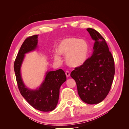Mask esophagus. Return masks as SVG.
I'll list each match as a JSON object with an SVG mask.
<instances>
[{"label":"esophagus","mask_w":129,"mask_h":129,"mask_svg":"<svg viewBox=\"0 0 129 129\" xmlns=\"http://www.w3.org/2000/svg\"><path fill=\"white\" fill-rule=\"evenodd\" d=\"M65 74H66V76H67V77H68L70 76V73H69L68 71H66V73H65Z\"/></svg>","instance_id":"esophagus-1"}]
</instances>
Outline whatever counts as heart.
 Segmentation results:
<instances>
[{
    "instance_id": "obj_1",
    "label": "heart",
    "mask_w": 129,
    "mask_h": 129,
    "mask_svg": "<svg viewBox=\"0 0 129 129\" xmlns=\"http://www.w3.org/2000/svg\"><path fill=\"white\" fill-rule=\"evenodd\" d=\"M58 52L66 55V61L71 67H77L83 64L87 60L89 54V45L86 41L71 37L62 40L57 47ZM59 54H54L55 60L60 62L61 57Z\"/></svg>"
}]
</instances>
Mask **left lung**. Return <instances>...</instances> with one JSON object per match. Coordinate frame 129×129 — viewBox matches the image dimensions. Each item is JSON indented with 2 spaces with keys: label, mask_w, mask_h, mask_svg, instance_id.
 I'll return each mask as SVG.
<instances>
[{
  "label": "left lung",
  "mask_w": 129,
  "mask_h": 129,
  "mask_svg": "<svg viewBox=\"0 0 129 129\" xmlns=\"http://www.w3.org/2000/svg\"><path fill=\"white\" fill-rule=\"evenodd\" d=\"M95 44L93 52L81 66L75 68L71 76L75 81L81 99L89 104H97L107 97L115 75V62L104 38L91 28L87 29Z\"/></svg>",
  "instance_id": "8db88e82"
}]
</instances>
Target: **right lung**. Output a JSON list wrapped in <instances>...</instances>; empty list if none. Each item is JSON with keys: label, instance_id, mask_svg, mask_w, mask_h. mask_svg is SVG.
Instances as JSON below:
<instances>
[{"label": "right lung", "instance_id": "add662e5", "mask_svg": "<svg viewBox=\"0 0 129 129\" xmlns=\"http://www.w3.org/2000/svg\"><path fill=\"white\" fill-rule=\"evenodd\" d=\"M38 35L26 39L17 54L14 63V69L17 82L21 95L31 106L41 111H50L56 107L59 97L60 88L66 81L63 70L47 72L45 80L37 90H30L24 85L20 73V68L25 54L34 50L38 44Z\"/></svg>", "mask_w": 129, "mask_h": 129}]
</instances>
